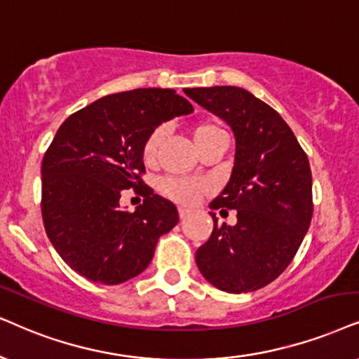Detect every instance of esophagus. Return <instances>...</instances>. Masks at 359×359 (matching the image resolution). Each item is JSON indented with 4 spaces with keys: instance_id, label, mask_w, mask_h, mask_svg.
<instances>
[{
    "instance_id": "obj_1",
    "label": "esophagus",
    "mask_w": 359,
    "mask_h": 359,
    "mask_svg": "<svg viewBox=\"0 0 359 359\" xmlns=\"http://www.w3.org/2000/svg\"><path fill=\"white\" fill-rule=\"evenodd\" d=\"M189 213H190V212L187 210V208H182V207L179 208V217H180V220H185V219H187Z\"/></svg>"
}]
</instances>
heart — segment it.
<instances>
[{"label":"heart","mask_w":359,"mask_h":359,"mask_svg":"<svg viewBox=\"0 0 359 359\" xmlns=\"http://www.w3.org/2000/svg\"><path fill=\"white\" fill-rule=\"evenodd\" d=\"M217 130H222L215 122L212 121H203L198 122L194 129V139L195 144L202 142L203 139L208 137V135L217 133ZM162 137H164V127H156L151 134L147 135L146 140H144L142 146V158L151 164L156 158L158 144H161ZM207 185L202 182V180L195 179H165L161 182V192L165 195L167 198L174 201L180 205H192L198 201V197L205 192Z\"/></svg>","instance_id":"heart-1"}]
</instances>
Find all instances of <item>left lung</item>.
<instances>
[{"label":"left lung","instance_id":"left-lung-1","mask_svg":"<svg viewBox=\"0 0 359 359\" xmlns=\"http://www.w3.org/2000/svg\"><path fill=\"white\" fill-rule=\"evenodd\" d=\"M235 134V164L213 210H237V225L219 224L195 252L213 287L247 293L266 287L292 263L313 215L310 162L281 116L235 86L185 89Z\"/></svg>","mask_w":359,"mask_h":359}]
</instances>
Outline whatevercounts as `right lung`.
<instances>
[{
    "instance_id": "obj_1",
    "label": "right lung",
    "mask_w": 359,
    "mask_h": 359,
    "mask_svg": "<svg viewBox=\"0 0 359 359\" xmlns=\"http://www.w3.org/2000/svg\"><path fill=\"white\" fill-rule=\"evenodd\" d=\"M194 111L174 89L109 94L62 122L41 164V213L53 247L72 270L119 285L147 269L157 240L179 222L174 203L144 184V140L161 122ZM144 197L122 211V189Z\"/></svg>"
}]
</instances>
